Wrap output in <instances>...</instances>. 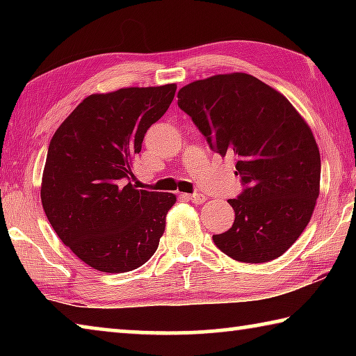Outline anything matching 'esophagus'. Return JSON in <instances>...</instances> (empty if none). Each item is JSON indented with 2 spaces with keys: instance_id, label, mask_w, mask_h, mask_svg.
<instances>
[{
  "instance_id": "esophagus-1",
  "label": "esophagus",
  "mask_w": 356,
  "mask_h": 356,
  "mask_svg": "<svg viewBox=\"0 0 356 356\" xmlns=\"http://www.w3.org/2000/svg\"><path fill=\"white\" fill-rule=\"evenodd\" d=\"M186 200H190L193 204H202L206 202L207 197L202 195V193H193V195H185Z\"/></svg>"
}]
</instances>
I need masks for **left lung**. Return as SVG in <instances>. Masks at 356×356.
Masks as SVG:
<instances>
[{"mask_svg": "<svg viewBox=\"0 0 356 356\" xmlns=\"http://www.w3.org/2000/svg\"><path fill=\"white\" fill-rule=\"evenodd\" d=\"M177 105L209 146L237 159L243 191L229 200L236 220L213 242L238 262L273 261L308 226L321 190L314 135L284 95L248 74L213 75L186 84Z\"/></svg>", "mask_w": 356, "mask_h": 356, "instance_id": "left-lung-1", "label": "left lung"}]
</instances>
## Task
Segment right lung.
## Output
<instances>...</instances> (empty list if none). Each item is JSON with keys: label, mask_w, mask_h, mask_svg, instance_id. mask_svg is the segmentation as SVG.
I'll return each mask as SVG.
<instances>
[{"label": "right lung", "mask_w": 356, "mask_h": 356, "mask_svg": "<svg viewBox=\"0 0 356 356\" xmlns=\"http://www.w3.org/2000/svg\"><path fill=\"white\" fill-rule=\"evenodd\" d=\"M176 89L172 83L92 94L51 138L42 207L63 243L99 272H131L159 248L176 196L136 190L127 180L144 135Z\"/></svg>", "instance_id": "right-lung-1"}]
</instances>
